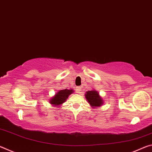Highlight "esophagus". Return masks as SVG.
<instances>
[{"label":"esophagus","instance_id":"34e87169","mask_svg":"<svg viewBox=\"0 0 152 152\" xmlns=\"http://www.w3.org/2000/svg\"><path fill=\"white\" fill-rule=\"evenodd\" d=\"M76 93H82V89H81L80 87V86L76 87Z\"/></svg>","mask_w":152,"mask_h":152}]
</instances>
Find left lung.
<instances>
[{
    "instance_id": "1",
    "label": "left lung",
    "mask_w": 152,
    "mask_h": 152,
    "mask_svg": "<svg viewBox=\"0 0 152 152\" xmlns=\"http://www.w3.org/2000/svg\"><path fill=\"white\" fill-rule=\"evenodd\" d=\"M86 99L92 107H100L102 104V100L96 91H87L85 94Z\"/></svg>"
}]
</instances>
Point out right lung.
<instances>
[{
  "instance_id": "right-lung-1",
  "label": "right lung",
  "mask_w": 152,
  "mask_h": 152,
  "mask_svg": "<svg viewBox=\"0 0 152 152\" xmlns=\"http://www.w3.org/2000/svg\"><path fill=\"white\" fill-rule=\"evenodd\" d=\"M73 92V90H61L50 100L51 104L53 105H60L66 101L68 96Z\"/></svg>"
}]
</instances>
